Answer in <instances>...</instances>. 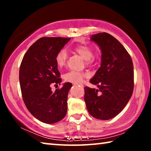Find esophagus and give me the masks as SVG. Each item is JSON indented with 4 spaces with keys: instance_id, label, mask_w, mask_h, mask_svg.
<instances>
[{
    "instance_id": "obj_1",
    "label": "esophagus",
    "mask_w": 151,
    "mask_h": 151,
    "mask_svg": "<svg viewBox=\"0 0 151 151\" xmlns=\"http://www.w3.org/2000/svg\"><path fill=\"white\" fill-rule=\"evenodd\" d=\"M79 86H81V87H83V85H82V84H79V85H78Z\"/></svg>"
}]
</instances>
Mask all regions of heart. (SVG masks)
<instances>
[{
  "label": "heart",
  "mask_w": 151,
  "mask_h": 151,
  "mask_svg": "<svg viewBox=\"0 0 151 151\" xmlns=\"http://www.w3.org/2000/svg\"><path fill=\"white\" fill-rule=\"evenodd\" d=\"M74 50L81 57L85 60L86 64H90L93 60V51L92 48L86 45H78L74 48ZM66 60H67V53L65 49H61L56 56V62L59 68H63L65 66ZM86 76L85 74L76 72V71H70L64 76L65 80L72 83L79 84L83 82L84 78Z\"/></svg>",
  "instance_id": "heart-1"
}]
</instances>
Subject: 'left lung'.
<instances>
[{
  "label": "left lung",
  "instance_id": "obj_1",
  "mask_svg": "<svg viewBox=\"0 0 151 151\" xmlns=\"http://www.w3.org/2000/svg\"><path fill=\"white\" fill-rule=\"evenodd\" d=\"M101 51V67L90 80L98 89L85 87V101L94 118L109 120L127 105L134 88L133 64L118 40L106 32L91 37Z\"/></svg>",
  "mask_w": 151,
  "mask_h": 151
}]
</instances>
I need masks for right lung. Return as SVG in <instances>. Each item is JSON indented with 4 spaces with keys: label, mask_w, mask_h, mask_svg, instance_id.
I'll use <instances>...</instances> for the list:
<instances>
[{
    "label": "right lung",
    "mask_w": 151,
    "mask_h": 151,
    "mask_svg": "<svg viewBox=\"0 0 151 151\" xmlns=\"http://www.w3.org/2000/svg\"><path fill=\"white\" fill-rule=\"evenodd\" d=\"M70 38L42 37L37 40L22 58L19 82L24 103L29 111L40 121L53 124L62 120L67 111L70 83L52 92L51 86L60 85L56 56Z\"/></svg>",
    "instance_id": "right-lung-1"
}]
</instances>
